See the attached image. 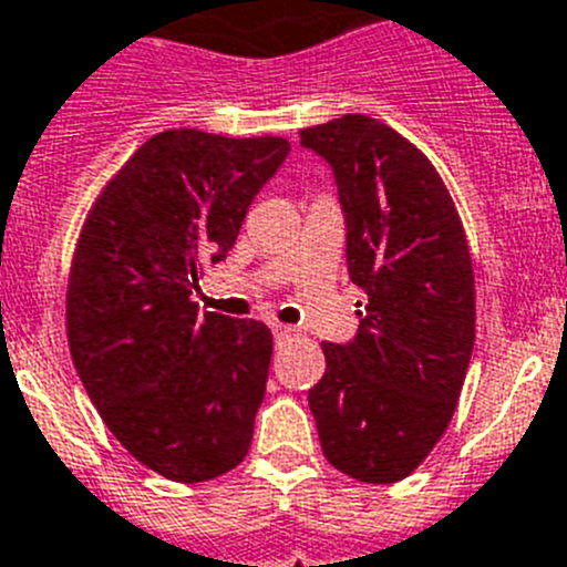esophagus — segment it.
<instances>
[{"mask_svg":"<svg viewBox=\"0 0 567 567\" xmlns=\"http://www.w3.org/2000/svg\"><path fill=\"white\" fill-rule=\"evenodd\" d=\"M293 333L296 328H290V324H274V336H277V339H290Z\"/></svg>","mask_w":567,"mask_h":567,"instance_id":"34e87169","label":"esophagus"}]
</instances>
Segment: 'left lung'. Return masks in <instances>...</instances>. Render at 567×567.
<instances>
[{
  "label": "left lung",
  "mask_w": 567,
  "mask_h": 567,
  "mask_svg": "<svg viewBox=\"0 0 567 567\" xmlns=\"http://www.w3.org/2000/svg\"><path fill=\"white\" fill-rule=\"evenodd\" d=\"M333 166L347 271L367 296L359 333L324 344L308 392L321 452L347 477L415 472L455 415L474 347V271L441 175L415 144L370 115L299 132Z\"/></svg>",
  "instance_id": "obj_1"
}]
</instances>
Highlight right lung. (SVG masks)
<instances>
[{"label": "right lung", "mask_w": 567, "mask_h": 567, "mask_svg": "<svg viewBox=\"0 0 567 567\" xmlns=\"http://www.w3.org/2000/svg\"><path fill=\"white\" fill-rule=\"evenodd\" d=\"M285 137L166 130L93 203L68 282L79 379L135 461L203 483L248 455L274 336L262 321L200 313L192 290L226 259Z\"/></svg>", "instance_id": "1"}]
</instances>
